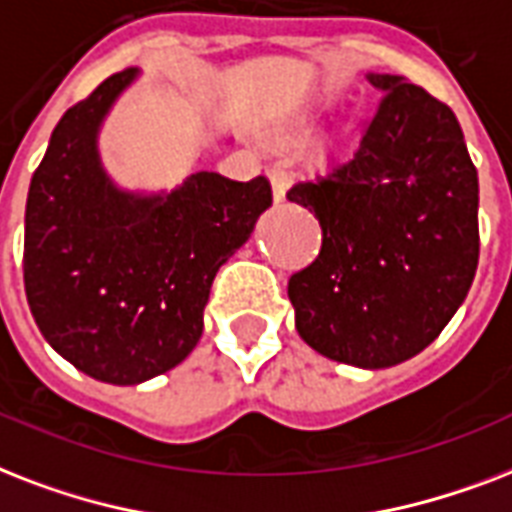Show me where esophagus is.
<instances>
[{
    "instance_id": "1",
    "label": "esophagus",
    "mask_w": 512,
    "mask_h": 512,
    "mask_svg": "<svg viewBox=\"0 0 512 512\" xmlns=\"http://www.w3.org/2000/svg\"><path fill=\"white\" fill-rule=\"evenodd\" d=\"M269 178H272V189H275V200L280 202L285 197V189L291 184V170L285 162H275L272 168H269Z\"/></svg>"
}]
</instances>
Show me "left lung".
<instances>
[{
    "mask_svg": "<svg viewBox=\"0 0 512 512\" xmlns=\"http://www.w3.org/2000/svg\"><path fill=\"white\" fill-rule=\"evenodd\" d=\"M358 144L288 189L315 213L320 253L288 299L312 350L387 368L438 339L478 269V170L449 106L395 74Z\"/></svg>",
    "mask_w": 512,
    "mask_h": 512,
    "instance_id": "1",
    "label": "left lung"
}]
</instances>
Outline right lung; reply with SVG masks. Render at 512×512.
<instances>
[{
	"label": "right lung",
	"instance_id": "right-lung-1",
	"mask_svg": "<svg viewBox=\"0 0 512 512\" xmlns=\"http://www.w3.org/2000/svg\"><path fill=\"white\" fill-rule=\"evenodd\" d=\"M125 69L66 109L26 197L23 285L39 331L109 384L165 374L194 350L219 267L272 205L269 178L200 170L165 197L117 192L95 154Z\"/></svg>",
	"mask_w": 512,
	"mask_h": 512
}]
</instances>
